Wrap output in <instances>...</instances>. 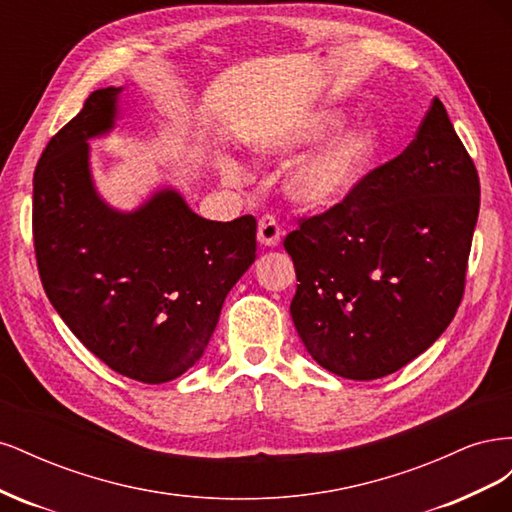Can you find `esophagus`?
I'll return each mask as SVG.
<instances>
[{
	"mask_svg": "<svg viewBox=\"0 0 512 512\" xmlns=\"http://www.w3.org/2000/svg\"><path fill=\"white\" fill-rule=\"evenodd\" d=\"M280 239H282L280 224H277L273 215H262L260 222H258V241H260V245L273 247V245L280 243Z\"/></svg>",
	"mask_w": 512,
	"mask_h": 512,
	"instance_id": "obj_1",
	"label": "esophagus"
}]
</instances>
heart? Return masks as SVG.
Returning <instances> with one entry per match:
<instances>
[{"label": "heart", "mask_w": 512, "mask_h": 512, "mask_svg": "<svg viewBox=\"0 0 512 512\" xmlns=\"http://www.w3.org/2000/svg\"><path fill=\"white\" fill-rule=\"evenodd\" d=\"M346 119L342 108H318L307 113L290 126L271 132L262 138L256 151L267 158H286L303 147L314 145L333 134ZM382 151V130L376 123H361L337 136L312 158L294 166L286 181L284 192L294 205L307 211H327L339 207L352 196L356 185L363 181L371 164ZM224 181L239 185L245 181V170L239 164L224 166Z\"/></svg>", "instance_id": "b5f03b06"}]
</instances>
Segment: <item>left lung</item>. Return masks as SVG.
<instances>
[{
    "instance_id": "left-lung-1",
    "label": "left lung",
    "mask_w": 512,
    "mask_h": 512,
    "mask_svg": "<svg viewBox=\"0 0 512 512\" xmlns=\"http://www.w3.org/2000/svg\"><path fill=\"white\" fill-rule=\"evenodd\" d=\"M478 207L476 166L436 98L401 156L284 239L290 316L312 359L376 380L423 354L461 303Z\"/></svg>"
}]
</instances>
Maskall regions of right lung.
<instances>
[{
  "label": "right lung",
  "instance_id": "1",
  "mask_svg": "<svg viewBox=\"0 0 512 512\" xmlns=\"http://www.w3.org/2000/svg\"><path fill=\"white\" fill-rule=\"evenodd\" d=\"M119 94L94 91L42 151L34 247L46 297L81 344L121 376L162 384L203 356L256 258V220H205L173 188L128 213L106 205L89 141L113 130Z\"/></svg>",
  "mask_w": 512,
  "mask_h": 512
}]
</instances>
